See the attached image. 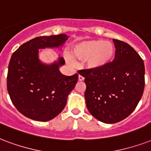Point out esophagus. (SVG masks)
Here are the masks:
<instances>
[{
	"label": "esophagus",
	"instance_id": "34e87169",
	"mask_svg": "<svg viewBox=\"0 0 151 151\" xmlns=\"http://www.w3.org/2000/svg\"><path fill=\"white\" fill-rule=\"evenodd\" d=\"M79 81H83V80H84V77H83L82 76H80V75H79Z\"/></svg>",
	"mask_w": 151,
	"mask_h": 151
}]
</instances>
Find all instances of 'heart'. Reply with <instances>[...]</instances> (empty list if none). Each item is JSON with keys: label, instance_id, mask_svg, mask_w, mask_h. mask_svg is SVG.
<instances>
[{"label": "heart", "instance_id": "1", "mask_svg": "<svg viewBox=\"0 0 151 151\" xmlns=\"http://www.w3.org/2000/svg\"><path fill=\"white\" fill-rule=\"evenodd\" d=\"M72 53L79 60H86V66L90 69H100L112 61L115 46L101 39L87 40L75 45Z\"/></svg>", "mask_w": 151, "mask_h": 151}]
</instances>
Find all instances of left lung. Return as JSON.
<instances>
[{
	"instance_id": "8db88e82",
	"label": "left lung",
	"mask_w": 151,
	"mask_h": 151,
	"mask_svg": "<svg viewBox=\"0 0 151 151\" xmlns=\"http://www.w3.org/2000/svg\"><path fill=\"white\" fill-rule=\"evenodd\" d=\"M115 58L100 69H85L87 109L97 120L114 124L128 117L136 108L145 85L143 60L128 43L113 39Z\"/></svg>"
}]
</instances>
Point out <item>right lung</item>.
Returning <instances> with one entry per match:
<instances>
[{
	"label": "right lung",
	"mask_w": 151,
	"mask_h": 151,
	"mask_svg": "<svg viewBox=\"0 0 151 151\" xmlns=\"http://www.w3.org/2000/svg\"><path fill=\"white\" fill-rule=\"evenodd\" d=\"M68 38L65 34L37 37L12 55L7 77L9 94L19 112L31 120L48 121L56 117L78 81V74L67 76L60 72L65 63L63 57L50 65L39 59V50L61 47Z\"/></svg>",
	"instance_id": "add662e5"
}]
</instances>
